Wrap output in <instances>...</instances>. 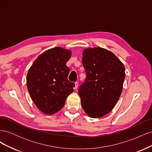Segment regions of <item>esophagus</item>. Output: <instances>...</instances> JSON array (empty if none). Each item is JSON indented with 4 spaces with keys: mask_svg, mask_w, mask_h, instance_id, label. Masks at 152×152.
Here are the masks:
<instances>
[{
    "mask_svg": "<svg viewBox=\"0 0 152 152\" xmlns=\"http://www.w3.org/2000/svg\"><path fill=\"white\" fill-rule=\"evenodd\" d=\"M75 89H77V87H78V86H79V84H78V82H75Z\"/></svg>",
    "mask_w": 152,
    "mask_h": 152,
    "instance_id": "34e87169",
    "label": "esophagus"
}]
</instances>
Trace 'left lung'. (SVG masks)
<instances>
[{"mask_svg":"<svg viewBox=\"0 0 152 152\" xmlns=\"http://www.w3.org/2000/svg\"><path fill=\"white\" fill-rule=\"evenodd\" d=\"M82 61L86 79L79 89L82 107L91 118L104 116L120 98L125 79V67L110 50L96 47L86 48Z\"/></svg>","mask_w":152,"mask_h":152,"instance_id":"obj_1","label":"left lung"}]
</instances>
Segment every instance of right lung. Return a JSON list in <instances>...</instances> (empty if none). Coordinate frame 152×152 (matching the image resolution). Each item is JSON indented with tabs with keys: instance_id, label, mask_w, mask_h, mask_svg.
<instances>
[{
	"instance_id": "1",
	"label": "right lung",
	"mask_w": 152,
	"mask_h": 152,
	"mask_svg": "<svg viewBox=\"0 0 152 152\" xmlns=\"http://www.w3.org/2000/svg\"><path fill=\"white\" fill-rule=\"evenodd\" d=\"M72 51L61 47L45 50L30 66L26 85L36 107L47 115L59 111L75 84L68 80L70 69L66 65Z\"/></svg>"
}]
</instances>
